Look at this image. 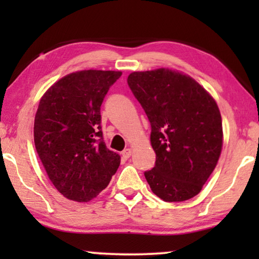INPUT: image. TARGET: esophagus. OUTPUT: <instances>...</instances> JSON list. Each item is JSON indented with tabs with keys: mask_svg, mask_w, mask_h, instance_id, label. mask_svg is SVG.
Listing matches in <instances>:
<instances>
[{
	"mask_svg": "<svg viewBox=\"0 0 259 259\" xmlns=\"http://www.w3.org/2000/svg\"><path fill=\"white\" fill-rule=\"evenodd\" d=\"M122 158L123 159H128L131 157V154H132V151L130 150V148H126V150L122 151Z\"/></svg>",
	"mask_w": 259,
	"mask_h": 259,
	"instance_id": "obj_1",
	"label": "esophagus"
}]
</instances>
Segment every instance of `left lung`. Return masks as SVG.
Listing matches in <instances>:
<instances>
[{"mask_svg":"<svg viewBox=\"0 0 259 259\" xmlns=\"http://www.w3.org/2000/svg\"><path fill=\"white\" fill-rule=\"evenodd\" d=\"M127 83L151 123L155 165L145 178L164 201L197 196L217 165L223 146L214 99L186 74L168 68L133 72Z\"/></svg>","mask_w":259,"mask_h":259,"instance_id":"1","label":"left lung"}]
</instances>
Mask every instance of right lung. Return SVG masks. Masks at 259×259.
Wrapping results in <instances>:
<instances>
[{"label":"right lung","mask_w":259,"mask_h":259,"mask_svg":"<svg viewBox=\"0 0 259 259\" xmlns=\"http://www.w3.org/2000/svg\"><path fill=\"white\" fill-rule=\"evenodd\" d=\"M114 70H80L55 82L41 98L34 143L48 178L67 199L86 203L105 190L120 165L106 147L100 108Z\"/></svg>","instance_id":"right-lung-1"}]
</instances>
